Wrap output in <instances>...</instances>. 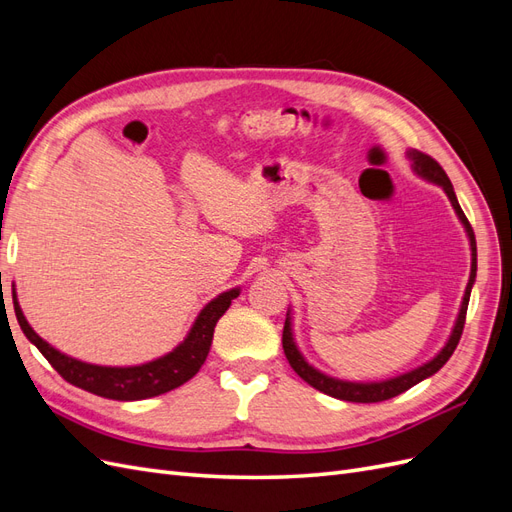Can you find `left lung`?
<instances>
[{
	"mask_svg": "<svg viewBox=\"0 0 512 512\" xmlns=\"http://www.w3.org/2000/svg\"><path fill=\"white\" fill-rule=\"evenodd\" d=\"M410 160L414 162L412 168L416 170V175H421L423 179L427 181H433L438 183L440 188L446 192L448 200H451V205L455 209V213L459 215V220L463 224V228H466L468 232V239H470V250H472V269H470V280H468V286H466V294H463V301H461V309H459V316H457V322H455V329L451 333V337H448L446 346L438 352V356H433V359L421 367H416L412 371H408V374L404 376H397V378H391V380H382V382H346V380H337V378H331L327 374H322V371H318L316 367L309 365L303 354L299 352L297 344H294L292 339V329H290V314L284 322V333H282V346H284V354L286 359L290 363V367L297 371V374L309 384L314 386L316 391L324 393V395H331L335 399H344V401H354V404H376V401H384V399H391V397H397L404 391L412 389L414 384H418L421 380L429 378L436 374L438 369H442V365L451 359V354L455 352L459 339H461V333H463V324H466V314H468V303H470V292H472V284L476 280V239H474V230L466 218V213L461 211L459 203H457V196H455V190H453V183L451 179L446 177L444 168L433 160L431 156H427V153H421V151H408Z\"/></svg>",
	"mask_w": 512,
	"mask_h": 512,
	"instance_id": "left-lung-1",
	"label": "left lung"
}]
</instances>
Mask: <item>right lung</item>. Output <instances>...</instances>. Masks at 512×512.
<instances>
[{"instance_id": "obj_1", "label": "right lung", "mask_w": 512, "mask_h": 512, "mask_svg": "<svg viewBox=\"0 0 512 512\" xmlns=\"http://www.w3.org/2000/svg\"><path fill=\"white\" fill-rule=\"evenodd\" d=\"M237 297L239 288H232L228 292H222L220 297H215L209 305H205L203 312L198 314L196 322L192 324L188 337L183 339V344H179L173 352L160 356V359L134 367H102L76 361L72 356L55 350L51 344H46L44 339L29 327V322L21 312V305L12 292L14 314H17L25 337L44 354V359L53 365L57 374L83 391L117 401L156 397L173 391L183 382L194 378L209 354L215 324L224 316L232 299Z\"/></svg>"}]
</instances>
